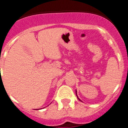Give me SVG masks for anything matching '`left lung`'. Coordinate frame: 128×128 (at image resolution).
Masks as SVG:
<instances>
[{
  "instance_id": "8db88e82",
  "label": "left lung",
  "mask_w": 128,
  "mask_h": 128,
  "mask_svg": "<svg viewBox=\"0 0 128 128\" xmlns=\"http://www.w3.org/2000/svg\"><path fill=\"white\" fill-rule=\"evenodd\" d=\"M76 95H77V93H76ZM77 97H78V96H77ZM78 99H79V100H81L80 99H79V98H78Z\"/></svg>"
}]
</instances>
